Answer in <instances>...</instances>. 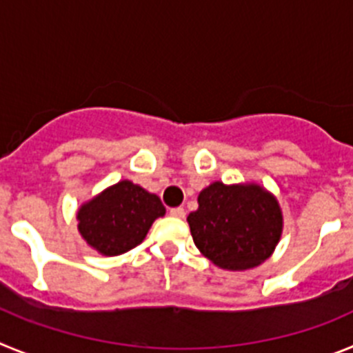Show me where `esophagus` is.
<instances>
[{
	"label": "esophagus",
	"instance_id": "obj_1",
	"mask_svg": "<svg viewBox=\"0 0 353 353\" xmlns=\"http://www.w3.org/2000/svg\"><path fill=\"white\" fill-rule=\"evenodd\" d=\"M170 215L171 217H176V219H183L185 217V210H183V207H174L170 210Z\"/></svg>",
	"mask_w": 353,
	"mask_h": 353
}]
</instances>
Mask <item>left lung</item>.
<instances>
[{
    "instance_id": "left-lung-1",
    "label": "left lung",
    "mask_w": 353,
    "mask_h": 353,
    "mask_svg": "<svg viewBox=\"0 0 353 353\" xmlns=\"http://www.w3.org/2000/svg\"><path fill=\"white\" fill-rule=\"evenodd\" d=\"M187 221L196 248L217 267L245 270L272 254L283 230L281 208L260 185L214 182L199 192Z\"/></svg>"
}]
</instances>
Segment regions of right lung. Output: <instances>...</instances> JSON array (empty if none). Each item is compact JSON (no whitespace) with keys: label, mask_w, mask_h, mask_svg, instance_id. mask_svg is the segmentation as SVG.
I'll list each match as a JSON object with an SVG mask.
<instances>
[{"label":"right lung","mask_w":353,"mask_h":353,"mask_svg":"<svg viewBox=\"0 0 353 353\" xmlns=\"http://www.w3.org/2000/svg\"><path fill=\"white\" fill-rule=\"evenodd\" d=\"M164 212L159 196L123 180L81 207L77 228L93 249L117 256L141 244L152 223Z\"/></svg>","instance_id":"1"}]
</instances>
